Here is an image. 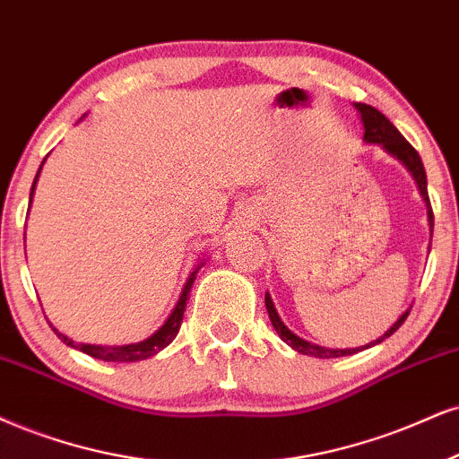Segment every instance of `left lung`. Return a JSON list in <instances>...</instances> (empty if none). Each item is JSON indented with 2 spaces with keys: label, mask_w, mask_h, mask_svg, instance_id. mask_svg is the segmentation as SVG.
Returning <instances> with one entry per match:
<instances>
[{
  "label": "left lung",
  "mask_w": 459,
  "mask_h": 459,
  "mask_svg": "<svg viewBox=\"0 0 459 459\" xmlns=\"http://www.w3.org/2000/svg\"><path fill=\"white\" fill-rule=\"evenodd\" d=\"M355 108H358L359 117H361V123H364V143L366 144H381L385 152L389 155L395 157L403 166L409 169L411 177L415 178L417 183V189H420V194L423 197V202H426V208H428V223H429V238H432V231H434V214H432V206H429V197H428V180H426V169H423V163H421V157L420 152H417L412 146L406 143V138L403 134L398 132V129L394 127V123L389 121V118L383 115V112H378L377 108H372V106L368 104H355ZM265 308H268V315H270V321H273L276 333L281 336L282 342H287L293 351H298V353L302 355H313V358H321V359H327V358H342V355H353L358 353V351H364V349H370L375 347V344H381L385 338L392 336V333L398 330L400 325L404 324V319L409 316L411 308L404 310L403 315L398 316V321L389 327V330L383 333V336H378L377 341L364 344V347H355V349H330V347H319V344H313L308 341H304V338H299L293 333L290 327L281 321L279 313H276L274 308V302L273 298H270V293L265 291Z\"/></svg>",
  "instance_id": "1"
}]
</instances>
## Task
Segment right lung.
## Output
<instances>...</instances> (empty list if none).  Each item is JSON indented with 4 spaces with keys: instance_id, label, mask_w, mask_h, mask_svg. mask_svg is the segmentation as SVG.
<instances>
[{
    "instance_id": "right-lung-1",
    "label": "right lung",
    "mask_w": 459,
    "mask_h": 459,
    "mask_svg": "<svg viewBox=\"0 0 459 459\" xmlns=\"http://www.w3.org/2000/svg\"><path fill=\"white\" fill-rule=\"evenodd\" d=\"M44 161H47V160H44ZM44 161H42V166H44ZM42 166H39L36 178H33L31 194H30V206H31V200H33V191H36V183H38V178H39V172H42ZM202 265L204 264H197L195 268H194V273L189 274V279H186L183 291H180V298H178L177 307L172 308V313L168 315V319L163 321V325L157 332H152L149 338H144V341L132 342V344H121V347H108V344L74 342L72 338H67L65 333H61L59 330H56L53 324H50V327H53V332L61 338V342H65L67 347H74V349L82 351V353L91 355V358H95V359H104V361H140V359H149V358H152V355L160 353L161 349H166L168 344L172 342L174 338H177V333L180 330V324H183V315H185L186 299H189L191 285H194L197 270H200Z\"/></svg>"
}]
</instances>
